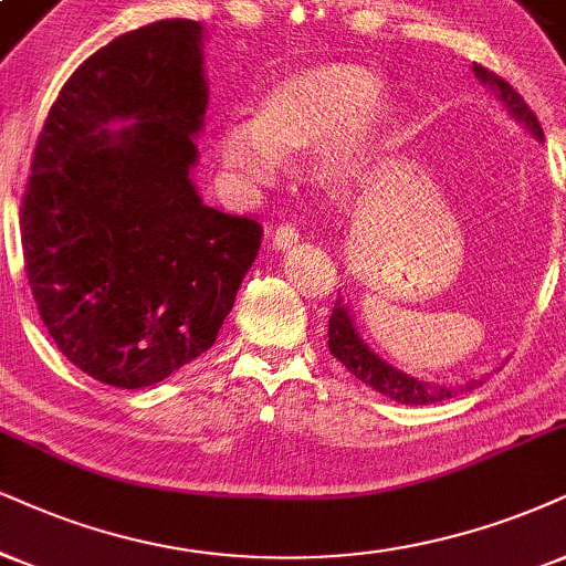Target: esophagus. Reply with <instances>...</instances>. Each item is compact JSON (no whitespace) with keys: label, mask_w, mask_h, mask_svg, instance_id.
Returning <instances> with one entry per match:
<instances>
[{"label":"esophagus","mask_w":566,"mask_h":566,"mask_svg":"<svg viewBox=\"0 0 566 566\" xmlns=\"http://www.w3.org/2000/svg\"><path fill=\"white\" fill-rule=\"evenodd\" d=\"M296 241H298V228L291 226V222H283V226H277L275 233H272V247L277 251L291 249Z\"/></svg>","instance_id":"obj_1"}]
</instances>
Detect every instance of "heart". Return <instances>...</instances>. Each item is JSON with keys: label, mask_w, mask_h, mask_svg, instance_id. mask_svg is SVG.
Masks as SVG:
<instances>
[{"label": "heart", "mask_w": 566, "mask_h": 566, "mask_svg": "<svg viewBox=\"0 0 566 566\" xmlns=\"http://www.w3.org/2000/svg\"><path fill=\"white\" fill-rule=\"evenodd\" d=\"M394 104L359 65L327 62L277 81L256 102L251 125H228L220 136L226 167L249 180H270L277 157H294L324 144L319 176L346 186L361 155L386 128Z\"/></svg>", "instance_id": "b5f03b06"}]
</instances>
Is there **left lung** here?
Returning a JSON list of instances; mask_svg holds the SVG:
<instances>
[{
    "mask_svg": "<svg viewBox=\"0 0 566 566\" xmlns=\"http://www.w3.org/2000/svg\"><path fill=\"white\" fill-rule=\"evenodd\" d=\"M472 70H475V75L480 81L488 83V86L496 91V96L504 102V107L509 109V113L517 117L520 123H525L535 136L543 138V128H541L538 117H535L533 109H530V104L517 94V88L509 86L501 75H496L493 70H488L483 65H478V62L472 65ZM327 348H331L333 357H336L340 365H344L348 373L354 375V378L367 382V386H373L378 394L390 396L394 401L417 403V407H422V403H436V401L451 399V388L430 386V382L415 380V378H409V375H403L401 369L390 367L388 361H382L378 354H375L373 348L361 340L357 327H354L352 315H348V306L340 296L336 298V306H333L331 319H327ZM467 388H472V386H467Z\"/></svg>",
    "mask_w": 566,
    "mask_h": 566,
    "instance_id": "obj_1",
    "label": "left lung"
}]
</instances>
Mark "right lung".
I'll use <instances>...</instances> for the list:
<instances>
[{
    "label": "right lung",
    "instance_id": "obj_1",
    "mask_svg": "<svg viewBox=\"0 0 566 566\" xmlns=\"http://www.w3.org/2000/svg\"><path fill=\"white\" fill-rule=\"evenodd\" d=\"M207 109L201 25L157 20L83 60L31 159L20 241L49 336L115 388L165 380L218 338L262 226L191 184ZM136 119L109 135L103 125Z\"/></svg>",
    "mask_w": 566,
    "mask_h": 566
}]
</instances>
